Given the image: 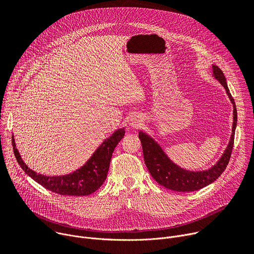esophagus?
I'll use <instances>...</instances> for the list:
<instances>
[{
	"instance_id": "esophagus-1",
	"label": "esophagus",
	"mask_w": 254,
	"mask_h": 254,
	"mask_svg": "<svg viewBox=\"0 0 254 254\" xmlns=\"http://www.w3.org/2000/svg\"><path fill=\"white\" fill-rule=\"evenodd\" d=\"M129 126L132 127V128H138L140 126H141V120L139 117H133L131 118V121L129 123Z\"/></svg>"
}]
</instances>
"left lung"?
I'll return each mask as SVG.
<instances>
[{"label":"left lung","mask_w":254,"mask_h":254,"mask_svg":"<svg viewBox=\"0 0 254 254\" xmlns=\"http://www.w3.org/2000/svg\"><path fill=\"white\" fill-rule=\"evenodd\" d=\"M212 67L214 77L223 84L231 102L234 105V123L231 140L224 155L213 167L204 172H189L183 170V168L170 160V158L162 151L161 147L153 139H151L148 134L143 131L139 132V138L143 148L144 160L149 173L151 174L152 178L166 189L178 192H193L204 188L224 173L231 158L234 147L235 129L236 126H237V109H236L234 99L229 91L223 71L215 65Z\"/></svg>","instance_id":"8db88e82"}]
</instances>
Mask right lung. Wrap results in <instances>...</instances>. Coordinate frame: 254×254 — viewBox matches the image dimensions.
Here are the masks:
<instances>
[{"mask_svg": "<svg viewBox=\"0 0 254 254\" xmlns=\"http://www.w3.org/2000/svg\"><path fill=\"white\" fill-rule=\"evenodd\" d=\"M125 132V128L114 131L112 136L102 143L88 162L82 165L79 170L72 174L59 177H47L30 170L21 159L13 137L12 145L15 157L22 170L44 188L60 195L86 196L94 193L105 182L112 153L118 142L124 138Z\"/></svg>", "mask_w": 254, "mask_h": 254, "instance_id": "right-lung-1", "label": "right lung"}]
</instances>
